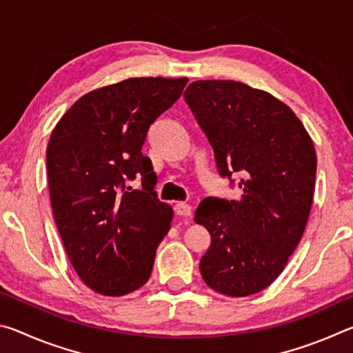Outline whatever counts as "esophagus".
<instances>
[{
    "label": "esophagus",
    "instance_id": "obj_1",
    "mask_svg": "<svg viewBox=\"0 0 353 353\" xmlns=\"http://www.w3.org/2000/svg\"><path fill=\"white\" fill-rule=\"evenodd\" d=\"M174 212L176 214H179V216H190L191 214V205L185 204V202H176L174 204Z\"/></svg>",
    "mask_w": 353,
    "mask_h": 353
}]
</instances>
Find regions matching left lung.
Masks as SVG:
<instances>
[{
    "label": "left lung",
    "mask_w": 353,
    "mask_h": 353,
    "mask_svg": "<svg viewBox=\"0 0 353 353\" xmlns=\"http://www.w3.org/2000/svg\"><path fill=\"white\" fill-rule=\"evenodd\" d=\"M221 177L241 198H205L194 213L212 236L204 282L230 297L268 288L294 252L313 204L316 152L301 119L271 93L236 81H196L183 93ZM234 182V181H232Z\"/></svg>",
    "instance_id": "left-lung-1"
}]
</instances>
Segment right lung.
Listing matches in <instances>:
<instances>
[{
  "label": "right lung",
  "mask_w": 353,
  "mask_h": 353,
  "mask_svg": "<svg viewBox=\"0 0 353 353\" xmlns=\"http://www.w3.org/2000/svg\"><path fill=\"white\" fill-rule=\"evenodd\" d=\"M187 82L130 77L98 88L52 130L46 149L52 214L77 276L99 294H129L151 277L172 208L157 199V177L141 148ZM139 175L140 190L125 187Z\"/></svg>",
  "instance_id": "add662e5"
}]
</instances>
